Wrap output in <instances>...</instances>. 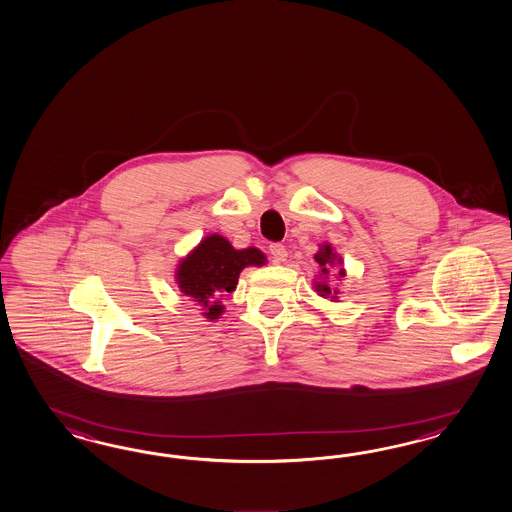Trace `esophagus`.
Returning <instances> with one entry per match:
<instances>
[{
    "instance_id": "esophagus-1",
    "label": "esophagus",
    "mask_w": 512,
    "mask_h": 512,
    "mask_svg": "<svg viewBox=\"0 0 512 512\" xmlns=\"http://www.w3.org/2000/svg\"><path fill=\"white\" fill-rule=\"evenodd\" d=\"M270 253H272L274 263H283L287 259V249H285L283 244H272L270 246Z\"/></svg>"
}]
</instances>
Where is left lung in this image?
I'll use <instances>...</instances> for the list:
<instances>
[{
    "mask_svg": "<svg viewBox=\"0 0 512 512\" xmlns=\"http://www.w3.org/2000/svg\"><path fill=\"white\" fill-rule=\"evenodd\" d=\"M313 259L317 261L319 268H321L319 278H317V281H313V289H315V293L319 296H323V298H328L330 302H336V300H338V295H340V289H338V287H332V285L328 283V276H330V268L340 266L338 274H334V276L340 279V281L345 278L343 259H341L340 255L334 251V248H332L328 242L319 246V251L315 253V257H313Z\"/></svg>",
    "mask_w": 512,
    "mask_h": 512,
    "instance_id": "left-lung-1",
    "label": "left lung"
}]
</instances>
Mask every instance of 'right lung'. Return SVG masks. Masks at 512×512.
<instances>
[{"label":"right lung","mask_w":512,"mask_h":512,"mask_svg":"<svg viewBox=\"0 0 512 512\" xmlns=\"http://www.w3.org/2000/svg\"><path fill=\"white\" fill-rule=\"evenodd\" d=\"M263 264L266 255L261 249H234L227 238L212 233L180 259L174 279L182 295L201 306L202 317L216 321L225 311L221 298L236 289L240 272Z\"/></svg>","instance_id":"obj_1"}]
</instances>
